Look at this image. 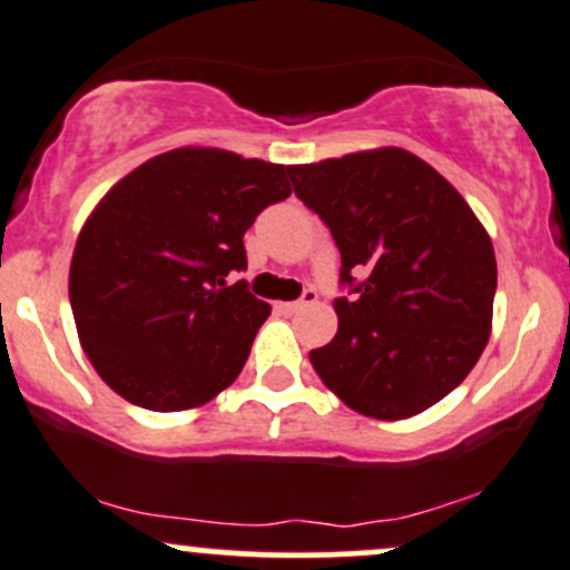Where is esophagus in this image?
Here are the masks:
<instances>
[{
	"instance_id": "esophagus-1",
	"label": "esophagus",
	"mask_w": 570,
	"mask_h": 570,
	"mask_svg": "<svg viewBox=\"0 0 570 570\" xmlns=\"http://www.w3.org/2000/svg\"><path fill=\"white\" fill-rule=\"evenodd\" d=\"M316 299H318L316 292L305 289L303 297L294 299V303H281V311H284V313H299V311H303V307H307V305H316Z\"/></svg>"
}]
</instances>
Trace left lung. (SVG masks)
<instances>
[{
	"mask_svg": "<svg viewBox=\"0 0 570 570\" xmlns=\"http://www.w3.org/2000/svg\"><path fill=\"white\" fill-rule=\"evenodd\" d=\"M297 198L340 248L337 335L311 351L351 410L402 421L472 372L493 324L495 254L469 203L399 147L289 166ZM356 275L360 281L352 278Z\"/></svg>",
	"mask_w": 570,
	"mask_h": 570,
	"instance_id": "8db88e82",
	"label": "left lung"
}]
</instances>
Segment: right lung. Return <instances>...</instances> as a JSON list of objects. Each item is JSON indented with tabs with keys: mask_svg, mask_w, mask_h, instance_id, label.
<instances>
[{
	"mask_svg": "<svg viewBox=\"0 0 570 570\" xmlns=\"http://www.w3.org/2000/svg\"><path fill=\"white\" fill-rule=\"evenodd\" d=\"M286 166L227 149L149 158L98 200L77 238L69 299L101 381L136 407H200L244 370L271 305L227 286L244 233L289 198Z\"/></svg>",
	"mask_w": 570,
	"mask_h": 570,
	"instance_id": "right-lung-1",
	"label": "right lung"
}]
</instances>
